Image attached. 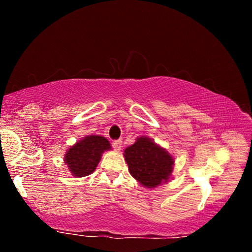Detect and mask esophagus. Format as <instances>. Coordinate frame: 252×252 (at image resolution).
Instances as JSON below:
<instances>
[{
	"mask_svg": "<svg viewBox=\"0 0 252 252\" xmlns=\"http://www.w3.org/2000/svg\"><path fill=\"white\" fill-rule=\"evenodd\" d=\"M113 148H114V150H116V151H120L121 148H122V140L121 139L116 140V141L113 142Z\"/></svg>",
	"mask_w": 252,
	"mask_h": 252,
	"instance_id": "1",
	"label": "esophagus"
}]
</instances>
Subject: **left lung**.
<instances>
[{"label": "left lung", "mask_w": 252, "mask_h": 252, "mask_svg": "<svg viewBox=\"0 0 252 252\" xmlns=\"http://www.w3.org/2000/svg\"><path fill=\"white\" fill-rule=\"evenodd\" d=\"M125 158L131 176L147 188L167 182L171 176L173 159L168 151L157 146L146 136L125 150Z\"/></svg>", "instance_id": "left-lung-1"}]
</instances>
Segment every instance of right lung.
Masks as SVG:
<instances>
[{"mask_svg":"<svg viewBox=\"0 0 252 252\" xmlns=\"http://www.w3.org/2000/svg\"><path fill=\"white\" fill-rule=\"evenodd\" d=\"M110 148L104 136L89 135L67 150L64 161L74 177L82 178L94 171L101 155Z\"/></svg>","mask_w":252,"mask_h":252,"instance_id":"right-lung-1","label":"right lung"}]
</instances>
